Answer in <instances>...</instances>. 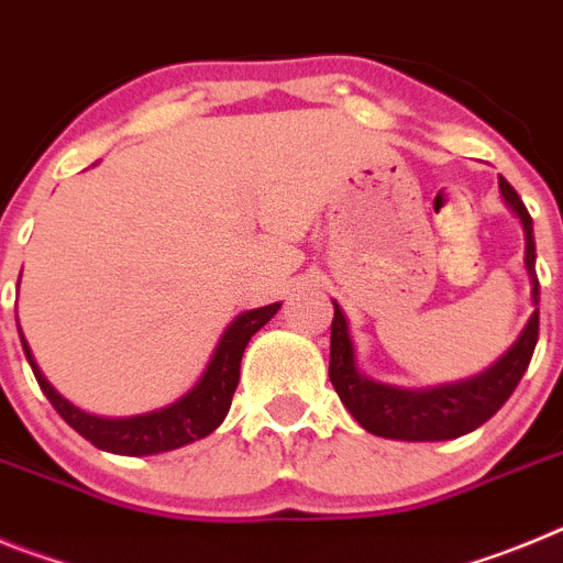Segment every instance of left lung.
I'll use <instances>...</instances> for the list:
<instances>
[{"instance_id": "left-lung-1", "label": "left lung", "mask_w": 563, "mask_h": 563, "mask_svg": "<svg viewBox=\"0 0 563 563\" xmlns=\"http://www.w3.org/2000/svg\"><path fill=\"white\" fill-rule=\"evenodd\" d=\"M499 191L525 228V267L530 273V287H533L530 296H533L536 310L514 346L494 366H487L482 375L434 386V389H397V386L369 380L357 369L355 343H352L346 316L332 301L335 316H332L330 332V380L343 406L369 434L409 442L454 440V437L467 434V431L479 429L482 422L490 420L505 406L507 397L514 395L521 375L530 366L536 341H539V276H536L533 217L527 213L521 197L505 177H499Z\"/></svg>"}]
</instances>
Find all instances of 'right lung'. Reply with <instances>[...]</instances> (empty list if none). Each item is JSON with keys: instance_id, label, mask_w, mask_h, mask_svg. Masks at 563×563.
I'll return each mask as SVG.
<instances>
[{"instance_id": "1", "label": "right lung", "mask_w": 563, "mask_h": 563, "mask_svg": "<svg viewBox=\"0 0 563 563\" xmlns=\"http://www.w3.org/2000/svg\"><path fill=\"white\" fill-rule=\"evenodd\" d=\"M276 305L258 307V310H247L242 316L233 318V324L222 332L217 350H213L211 361H208L206 372L197 380L191 391L174 400L172 406L157 411H148V415H134V417H96L81 411L78 406L67 400V397L58 395L53 386H49L47 377L38 369L36 357L30 352L27 341L22 338L24 357H27L30 369L36 375L38 386L47 395V400L53 402V409L64 417V420L89 440L96 449L112 451V454L123 456H148V454H163V451L183 449L188 442L202 440V437L211 434L213 429H220V422L225 420L228 409H231V397L236 391L239 383V366H242V355H245V346L253 335H256L262 327L271 321L278 312Z\"/></svg>"}]
</instances>
